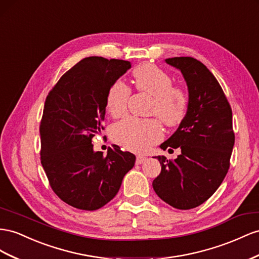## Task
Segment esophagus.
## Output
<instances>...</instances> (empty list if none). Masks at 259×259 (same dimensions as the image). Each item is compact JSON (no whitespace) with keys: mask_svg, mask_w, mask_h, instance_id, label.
Instances as JSON below:
<instances>
[{"mask_svg":"<svg viewBox=\"0 0 259 259\" xmlns=\"http://www.w3.org/2000/svg\"><path fill=\"white\" fill-rule=\"evenodd\" d=\"M145 161H146V157H144V156H137V158H136V164H142Z\"/></svg>","mask_w":259,"mask_h":259,"instance_id":"1","label":"esophagus"}]
</instances>
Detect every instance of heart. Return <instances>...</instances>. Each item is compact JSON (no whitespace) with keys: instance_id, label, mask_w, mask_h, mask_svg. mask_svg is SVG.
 Returning a JSON list of instances; mask_svg holds the SVG:
<instances>
[{"instance_id":"b5f03b06","label":"heart","mask_w":259,"mask_h":259,"mask_svg":"<svg viewBox=\"0 0 259 259\" xmlns=\"http://www.w3.org/2000/svg\"><path fill=\"white\" fill-rule=\"evenodd\" d=\"M133 81L137 90L152 96L150 113L157 114L167 126H176L186 115L188 98L183 89L172 86L171 76L160 67L145 63L134 68ZM131 89L121 80L110 87L107 97L109 113L118 117L125 114ZM113 141L135 152H143L162 138V128L157 118L128 116L116 123L111 131Z\"/></svg>"}]
</instances>
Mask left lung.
I'll return each mask as SVG.
<instances>
[{"instance_id":"left-lung-1","label":"left lung","mask_w":259,"mask_h":259,"mask_svg":"<svg viewBox=\"0 0 259 259\" xmlns=\"http://www.w3.org/2000/svg\"><path fill=\"white\" fill-rule=\"evenodd\" d=\"M179 69L188 90L185 117L160 148H180L173 161L157 156L161 172L153 180L156 194L170 206L187 210L201 205L226 178L234 146L232 110L212 73L196 59H165Z\"/></svg>"}]
</instances>
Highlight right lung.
Returning <instances> with one entry per match:
<instances>
[{
  "instance_id": "1",
  "label": "right lung",
  "mask_w": 259,
  "mask_h": 259,
  "mask_svg": "<svg viewBox=\"0 0 259 259\" xmlns=\"http://www.w3.org/2000/svg\"><path fill=\"white\" fill-rule=\"evenodd\" d=\"M123 60L82 59L48 95L40 124L41 164L54 193L69 206L97 210L112 199L136 157L118 146L95 151L110 87L131 68Z\"/></svg>"
}]
</instances>
